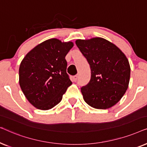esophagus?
<instances>
[{
  "label": "esophagus",
  "mask_w": 147,
  "mask_h": 147,
  "mask_svg": "<svg viewBox=\"0 0 147 147\" xmlns=\"http://www.w3.org/2000/svg\"><path fill=\"white\" fill-rule=\"evenodd\" d=\"M72 78H73V81L74 82H76L78 79V76H74Z\"/></svg>",
  "instance_id": "1"
}]
</instances>
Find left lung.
Returning a JSON list of instances; mask_svg holds the SVG:
<instances>
[{
  "mask_svg": "<svg viewBox=\"0 0 147 147\" xmlns=\"http://www.w3.org/2000/svg\"><path fill=\"white\" fill-rule=\"evenodd\" d=\"M76 44L91 69L90 81L81 88L84 101L96 109L112 107L128 89L130 67L127 57L104 38L77 39Z\"/></svg>",
  "mask_w": 147,
  "mask_h": 147,
  "instance_id": "left-lung-1",
  "label": "left lung"
}]
</instances>
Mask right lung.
I'll list each match as a JSON object with an SVG mask.
<instances>
[{
  "label": "right lung",
  "instance_id": "add662e5",
  "mask_svg": "<svg viewBox=\"0 0 147 147\" xmlns=\"http://www.w3.org/2000/svg\"><path fill=\"white\" fill-rule=\"evenodd\" d=\"M71 41L50 39L31 49L19 67V85L34 107L51 109L59 104L72 82L66 72L65 56L73 47Z\"/></svg>",
  "mask_w": 147,
  "mask_h": 147
}]
</instances>
